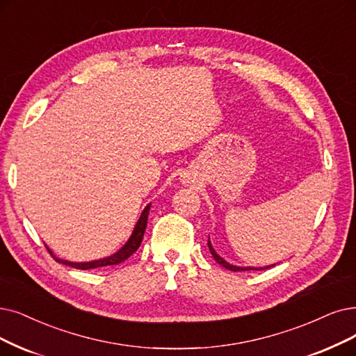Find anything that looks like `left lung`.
Masks as SVG:
<instances>
[{
  "mask_svg": "<svg viewBox=\"0 0 356 356\" xmlns=\"http://www.w3.org/2000/svg\"><path fill=\"white\" fill-rule=\"evenodd\" d=\"M207 245H209V250H210V254L213 255V259H215L220 266H223L225 268H227V270H232V272H243V270H264V268H268V267H261V268H255V267H236V266H232V264H229V263H226L223 259H220L219 255L216 254V251L213 250V247H211V244H210V241H207Z\"/></svg>",
  "mask_w": 356,
  "mask_h": 356,
  "instance_id": "left-lung-1",
  "label": "left lung"
}]
</instances>
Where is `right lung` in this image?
<instances>
[{
    "mask_svg": "<svg viewBox=\"0 0 356 356\" xmlns=\"http://www.w3.org/2000/svg\"><path fill=\"white\" fill-rule=\"evenodd\" d=\"M149 210H150V204L146 206V209L143 210V213H141V216L134 227V232L131 235V238L129 239V243H127L117 254L111 255V257H106L104 260H97V261H90V263H70V261H65V260H61V259H56L52 255V252L49 251V254L54 257L55 261H58L61 264H65V266H71V267H76V268H80V270H89V268H97V267H105V266H115V264H120L122 261H125L127 259L130 257V255H133L140 244H141V239H143V235H145V231H146V226H147V216H149Z\"/></svg>",
    "mask_w": 356,
    "mask_h": 356,
    "instance_id": "obj_1",
    "label": "right lung"
}]
</instances>
